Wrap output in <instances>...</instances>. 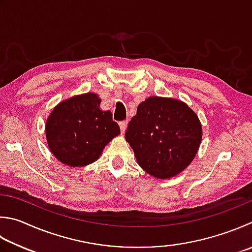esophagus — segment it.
<instances>
[{
	"label": "esophagus",
	"mask_w": 252,
	"mask_h": 252,
	"mask_svg": "<svg viewBox=\"0 0 252 252\" xmlns=\"http://www.w3.org/2000/svg\"><path fill=\"white\" fill-rule=\"evenodd\" d=\"M127 125H128V122L127 121H124V122H121L120 123V127H121V130H122L123 134H124V132L126 131Z\"/></svg>",
	"instance_id": "esophagus-1"
}]
</instances>
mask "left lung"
Instances as JSON below:
<instances>
[{"label": "left lung", "instance_id": "left-lung-1", "mask_svg": "<svg viewBox=\"0 0 252 252\" xmlns=\"http://www.w3.org/2000/svg\"><path fill=\"white\" fill-rule=\"evenodd\" d=\"M202 134L201 122L187 103L150 96L137 107L125 138L145 172L167 180L181 173L195 158Z\"/></svg>", "mask_w": 252, "mask_h": 252}]
</instances>
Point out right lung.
Segmentation results:
<instances>
[{
	"label": "right lung",
	"mask_w": 252,
	"mask_h": 252,
	"mask_svg": "<svg viewBox=\"0 0 252 252\" xmlns=\"http://www.w3.org/2000/svg\"><path fill=\"white\" fill-rule=\"evenodd\" d=\"M96 93H84L60 102L46 121V138L57 160L72 168L85 167L121 134L111 111H102Z\"/></svg>",
	"instance_id": "obj_1"
}]
</instances>
